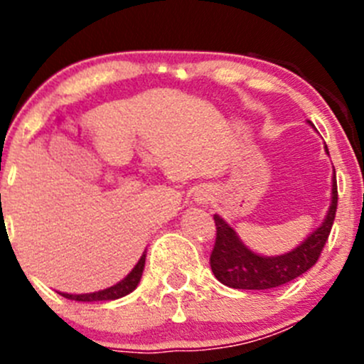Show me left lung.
Wrapping results in <instances>:
<instances>
[{
  "mask_svg": "<svg viewBox=\"0 0 364 364\" xmlns=\"http://www.w3.org/2000/svg\"><path fill=\"white\" fill-rule=\"evenodd\" d=\"M338 205L336 178L333 179V200L322 225L311 232L296 250L278 257H260L237 240L236 232L215 215L216 237L209 255V266L216 280L230 289L245 291H266L280 287L306 273L318 260L335 222Z\"/></svg>",
  "mask_w": 364,
  "mask_h": 364,
  "instance_id": "left-lung-1",
  "label": "left lung"
}]
</instances>
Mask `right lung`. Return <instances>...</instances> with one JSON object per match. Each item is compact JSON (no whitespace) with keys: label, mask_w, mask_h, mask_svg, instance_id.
I'll list each match as a JSON object with an SVG mask.
<instances>
[{"label":"right lung","mask_w":364,"mask_h":364,"mask_svg":"<svg viewBox=\"0 0 364 364\" xmlns=\"http://www.w3.org/2000/svg\"><path fill=\"white\" fill-rule=\"evenodd\" d=\"M144 262H146V253H142L141 260L135 264V267L132 269V273L128 274L124 280H121L119 284H116L114 287L105 289V291L93 292V294H63V292H61V296L67 297V299H72V301H87V303H91V301L119 299V297L130 294V292L137 287L139 282H141V277H142V269H144Z\"/></svg>","instance_id":"1"}]
</instances>
